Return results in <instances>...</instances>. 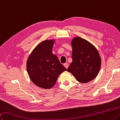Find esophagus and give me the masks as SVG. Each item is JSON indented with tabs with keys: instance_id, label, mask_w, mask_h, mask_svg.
Segmentation results:
<instances>
[{
	"instance_id": "34e87169",
	"label": "esophagus",
	"mask_w": 120,
	"mask_h": 120,
	"mask_svg": "<svg viewBox=\"0 0 120 120\" xmlns=\"http://www.w3.org/2000/svg\"><path fill=\"white\" fill-rule=\"evenodd\" d=\"M64 66L65 67V68H66V69H68V68L69 65H68V64H67V63H65V64H64Z\"/></svg>"
}]
</instances>
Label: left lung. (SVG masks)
<instances>
[{"label":"left lung","instance_id":"obj_1","mask_svg":"<svg viewBox=\"0 0 120 120\" xmlns=\"http://www.w3.org/2000/svg\"><path fill=\"white\" fill-rule=\"evenodd\" d=\"M72 62L67 69L81 83L97 77L101 67V58L97 49L86 40L76 37L72 41Z\"/></svg>","mask_w":120,"mask_h":120}]
</instances>
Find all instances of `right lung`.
<instances>
[{
	"label": "right lung",
	"mask_w": 120,
	"mask_h": 120,
	"mask_svg": "<svg viewBox=\"0 0 120 120\" xmlns=\"http://www.w3.org/2000/svg\"><path fill=\"white\" fill-rule=\"evenodd\" d=\"M53 40L40 42L30 54L27 62L30 79L37 86L50 89L55 85L58 78L67 69L52 53Z\"/></svg>",
	"instance_id": "add662e5"
}]
</instances>
